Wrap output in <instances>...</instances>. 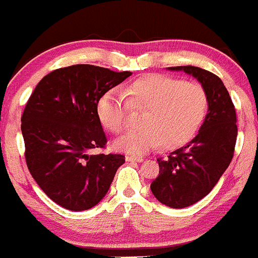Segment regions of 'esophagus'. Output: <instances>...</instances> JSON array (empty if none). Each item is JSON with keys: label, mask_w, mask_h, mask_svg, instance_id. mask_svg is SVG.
<instances>
[{"label": "esophagus", "mask_w": 258, "mask_h": 258, "mask_svg": "<svg viewBox=\"0 0 258 258\" xmlns=\"http://www.w3.org/2000/svg\"><path fill=\"white\" fill-rule=\"evenodd\" d=\"M125 159L126 161H130V163H142V161L144 160L143 158H137V156H130V155L126 156Z\"/></svg>", "instance_id": "esophagus-1"}]
</instances>
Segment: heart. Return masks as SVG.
Segmentation results:
<instances>
[{
    "mask_svg": "<svg viewBox=\"0 0 258 258\" xmlns=\"http://www.w3.org/2000/svg\"><path fill=\"white\" fill-rule=\"evenodd\" d=\"M123 95L108 90L98 99L97 115L102 125L120 134L129 125L130 110L143 111L139 124L119 138L114 147L130 155H143L163 145L174 149L186 144L205 119L209 99L196 83L164 74H148L130 82Z\"/></svg>",
    "mask_w": 258,
    "mask_h": 258,
    "instance_id": "heart-1",
    "label": "heart"
}]
</instances>
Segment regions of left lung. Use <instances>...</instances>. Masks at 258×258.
I'll return each instance as SVG.
<instances>
[{
	"mask_svg": "<svg viewBox=\"0 0 258 258\" xmlns=\"http://www.w3.org/2000/svg\"><path fill=\"white\" fill-rule=\"evenodd\" d=\"M195 77L205 89L209 110L199 134L185 147L159 158V175L150 188L164 205L182 209L205 198L233 158L237 138L236 110L216 74L192 66L170 67Z\"/></svg>",
	"mask_w": 258,
	"mask_h": 258,
	"instance_id": "8db88e82",
	"label": "left lung"
}]
</instances>
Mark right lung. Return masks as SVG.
I'll use <instances>...</instances> for the list:
<instances>
[{
  "mask_svg": "<svg viewBox=\"0 0 258 258\" xmlns=\"http://www.w3.org/2000/svg\"><path fill=\"white\" fill-rule=\"evenodd\" d=\"M132 76L92 64L50 72L32 92L21 118L27 168L50 200L72 211L97 205L109 190L120 154H97L107 137L98 99Z\"/></svg>",
  "mask_w": 258,
  "mask_h": 258,
  "instance_id": "add662e5",
  "label": "right lung"
}]
</instances>
